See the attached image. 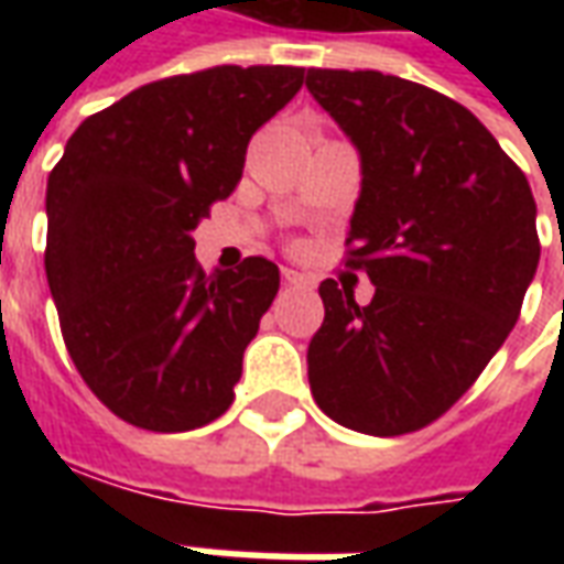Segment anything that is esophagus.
Masks as SVG:
<instances>
[{
  "label": "esophagus",
  "mask_w": 564,
  "mask_h": 564,
  "mask_svg": "<svg viewBox=\"0 0 564 564\" xmlns=\"http://www.w3.org/2000/svg\"><path fill=\"white\" fill-rule=\"evenodd\" d=\"M281 278L286 286H314V278L305 274V271H295V269H283Z\"/></svg>",
  "instance_id": "1"
}]
</instances>
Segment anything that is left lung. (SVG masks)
<instances>
[{"mask_svg":"<svg viewBox=\"0 0 564 564\" xmlns=\"http://www.w3.org/2000/svg\"><path fill=\"white\" fill-rule=\"evenodd\" d=\"M305 84L359 150L347 265L375 283L368 305L319 283L311 392L354 432H416L459 402L520 317L541 259L532 186L444 93L344 68H307Z\"/></svg>","mask_w":564,"mask_h":564,"instance_id":"8db88e82","label":"left lung"}]
</instances>
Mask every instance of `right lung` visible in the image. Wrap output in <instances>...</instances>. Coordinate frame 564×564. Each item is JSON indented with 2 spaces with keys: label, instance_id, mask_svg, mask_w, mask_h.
Listing matches in <instances>:
<instances>
[{
  "label": "right lung",
  "instance_id": "1",
  "mask_svg": "<svg viewBox=\"0 0 564 564\" xmlns=\"http://www.w3.org/2000/svg\"><path fill=\"white\" fill-rule=\"evenodd\" d=\"M305 84L295 66L153 80L87 117L47 177L44 271L72 362L150 432L229 411L281 271L247 257L205 274L193 229L245 172L247 144Z\"/></svg>",
  "mask_w": 564,
  "mask_h": 564
}]
</instances>
